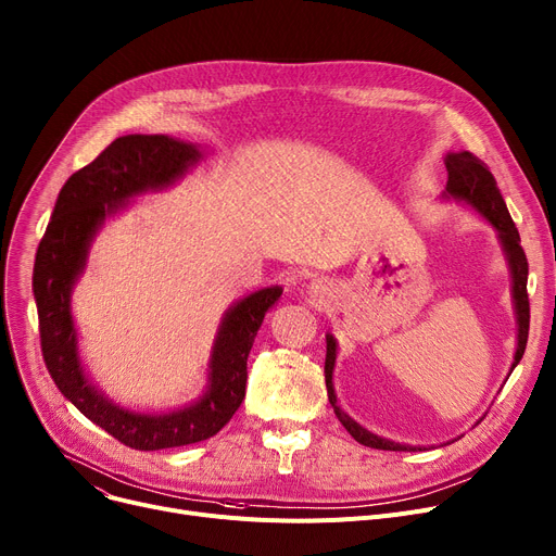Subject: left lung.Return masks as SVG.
I'll list each match as a JSON object with an SVG mask.
<instances>
[{
	"mask_svg": "<svg viewBox=\"0 0 556 556\" xmlns=\"http://www.w3.org/2000/svg\"><path fill=\"white\" fill-rule=\"evenodd\" d=\"M447 165V194L460 201H467L473 205L480 214H483L490 224L498 230L503 248L507 252V262L511 270V281H514V306H516V319H519V346H516L514 364L511 368L521 362L526 346H528V330H530V298H528V256L521 245L519 230H516L514 220L507 212V205L501 197V190L496 185L494 174L490 167L473 156L471 152H458V154H447L445 159ZM332 366H336V340L332 336H326V364H324V374H326V389H328V400L336 409L338 420L344 425V429L359 442L364 447H374V450H387V452H416V447L409 445H400V442L380 438L371 431L362 429L355 420H351L340 406L336 391H332Z\"/></svg>",
	"mask_w": 556,
	"mask_h": 556,
	"instance_id": "obj_1",
	"label": "left lung"
}]
</instances>
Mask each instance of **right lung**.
I'll return each instance as SVG.
<instances>
[{
    "label": "right lung",
    "instance_id": "add662e5",
    "mask_svg": "<svg viewBox=\"0 0 556 556\" xmlns=\"http://www.w3.org/2000/svg\"><path fill=\"white\" fill-rule=\"evenodd\" d=\"M199 156L194 144L167 136L116 138L96 161L64 182L35 254L33 294L40 344L55 387L91 422L138 452L192 445L230 422L245 397L248 355L256 330L281 298L279 286L264 288L226 315L210 359V389L190 409L167 416L129 414L106 402L85 378L68 298L73 281L85 268L89 241L104 216L116 212L123 201L144 190L165 188Z\"/></svg>",
    "mask_w": 556,
    "mask_h": 556
}]
</instances>
